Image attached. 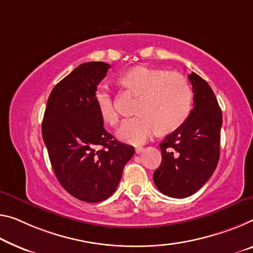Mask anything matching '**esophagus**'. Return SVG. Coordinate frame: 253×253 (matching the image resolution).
<instances>
[{"label":"esophagus","mask_w":253,"mask_h":253,"mask_svg":"<svg viewBox=\"0 0 253 253\" xmlns=\"http://www.w3.org/2000/svg\"><path fill=\"white\" fill-rule=\"evenodd\" d=\"M142 151H143L142 147H137V148H135V154H141Z\"/></svg>","instance_id":"esophagus-1"}]
</instances>
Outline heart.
Segmentation results:
<instances>
[{
	"instance_id": "heart-1",
	"label": "heart",
	"mask_w": 253,
	"mask_h": 253,
	"mask_svg": "<svg viewBox=\"0 0 253 253\" xmlns=\"http://www.w3.org/2000/svg\"><path fill=\"white\" fill-rule=\"evenodd\" d=\"M120 84L126 90L140 96L135 107L138 115L126 120L118 130V137L126 142L141 145L157 131L170 133L188 120L192 111V87L180 73L137 67L120 78ZM94 97L105 121L118 124L120 116L111 88L99 84Z\"/></svg>"
}]
</instances>
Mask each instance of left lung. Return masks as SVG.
<instances>
[{"mask_svg": "<svg viewBox=\"0 0 253 253\" xmlns=\"http://www.w3.org/2000/svg\"><path fill=\"white\" fill-rule=\"evenodd\" d=\"M193 108L182 126L163 140L155 185L172 198L192 196L205 185L219 159L221 110L211 86L191 72Z\"/></svg>", "mask_w": 253, "mask_h": 253, "instance_id": "obj_1", "label": "left lung"}]
</instances>
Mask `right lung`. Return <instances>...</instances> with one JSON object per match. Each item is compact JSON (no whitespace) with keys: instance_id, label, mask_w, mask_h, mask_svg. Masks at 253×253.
<instances>
[{"instance_id":"right-lung-1","label":"right lung","mask_w":253,"mask_h":253,"mask_svg":"<svg viewBox=\"0 0 253 253\" xmlns=\"http://www.w3.org/2000/svg\"><path fill=\"white\" fill-rule=\"evenodd\" d=\"M110 68L87 62L73 70L53 88L42 123L56 178L71 196L91 204L114 193L134 154L104 129L96 106L95 90Z\"/></svg>"}]
</instances>
